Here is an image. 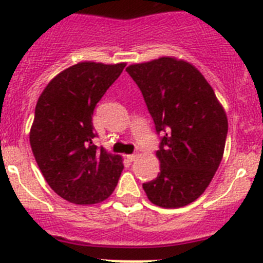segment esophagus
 I'll list each match as a JSON object with an SVG mask.
<instances>
[{"label":"esophagus","instance_id":"1","mask_svg":"<svg viewBox=\"0 0 263 263\" xmlns=\"http://www.w3.org/2000/svg\"><path fill=\"white\" fill-rule=\"evenodd\" d=\"M139 155L138 154H130V155H127V160H129V162H134V160L137 159V158H138Z\"/></svg>","mask_w":263,"mask_h":263}]
</instances>
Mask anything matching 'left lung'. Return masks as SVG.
<instances>
[{
	"label": "left lung",
	"mask_w": 263,
	"mask_h": 263,
	"mask_svg": "<svg viewBox=\"0 0 263 263\" xmlns=\"http://www.w3.org/2000/svg\"><path fill=\"white\" fill-rule=\"evenodd\" d=\"M143 95L157 133L160 173L143 183L147 199L180 208L200 197L224 155L228 118L212 87L191 63L173 57L126 68Z\"/></svg>",
	"instance_id": "left-lung-1"
}]
</instances>
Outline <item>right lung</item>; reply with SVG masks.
<instances>
[{"mask_svg":"<svg viewBox=\"0 0 263 263\" xmlns=\"http://www.w3.org/2000/svg\"><path fill=\"white\" fill-rule=\"evenodd\" d=\"M125 66L80 62L58 73L39 96L30 129L32 154L48 185L69 203L106 200L124 170L121 155L93 143L92 116Z\"/></svg>","mask_w":263,"mask_h":263,"instance_id":"obj_1","label":"right lung"}]
</instances>
